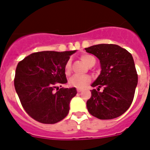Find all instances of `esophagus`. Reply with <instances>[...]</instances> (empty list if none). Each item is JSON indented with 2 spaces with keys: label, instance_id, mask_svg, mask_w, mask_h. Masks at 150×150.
I'll list each match as a JSON object with an SVG mask.
<instances>
[{
  "label": "esophagus",
  "instance_id": "obj_1",
  "mask_svg": "<svg viewBox=\"0 0 150 150\" xmlns=\"http://www.w3.org/2000/svg\"><path fill=\"white\" fill-rule=\"evenodd\" d=\"M82 88H77V89H76V91H78V92H80V91H82Z\"/></svg>",
  "mask_w": 150,
  "mask_h": 150
}]
</instances>
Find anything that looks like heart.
<instances>
[{
  "label": "heart",
  "mask_w": 150,
  "mask_h": 150,
  "mask_svg": "<svg viewBox=\"0 0 150 150\" xmlns=\"http://www.w3.org/2000/svg\"><path fill=\"white\" fill-rule=\"evenodd\" d=\"M81 59L88 66H90L93 63H95V59L93 56L90 55L85 54L81 56ZM64 71L65 74H69L71 72V62H68L66 63L65 67H64ZM91 79L88 76H79V75H74L69 80V84L71 85V86L76 87L78 88H84L87 84L90 82Z\"/></svg>",
  "instance_id": "1"
}]
</instances>
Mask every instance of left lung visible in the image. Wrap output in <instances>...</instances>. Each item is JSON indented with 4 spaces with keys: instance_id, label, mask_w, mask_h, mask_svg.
Returning <instances> with one entry per match:
<instances>
[{
    "instance_id": "obj_1",
    "label": "left lung",
    "mask_w": 150,
    "mask_h": 150,
    "mask_svg": "<svg viewBox=\"0 0 150 150\" xmlns=\"http://www.w3.org/2000/svg\"><path fill=\"white\" fill-rule=\"evenodd\" d=\"M99 59L100 74L91 86L86 102L91 115L100 120H112L122 115L133 101L137 74L132 54L115 44H98L85 48ZM103 87L104 90L98 92Z\"/></svg>"
}]
</instances>
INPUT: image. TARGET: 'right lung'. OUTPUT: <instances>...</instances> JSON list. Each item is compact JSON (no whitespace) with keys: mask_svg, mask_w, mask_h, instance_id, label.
Returning a JSON list of instances; mask_svg holds the SVG:
<instances>
[{"mask_svg":"<svg viewBox=\"0 0 150 150\" xmlns=\"http://www.w3.org/2000/svg\"><path fill=\"white\" fill-rule=\"evenodd\" d=\"M76 52H38L18 62L16 91L25 110L36 121L54 124L68 114L71 100L77 91L74 87L59 90V86L67 83L64 67Z\"/></svg>","mask_w":150,"mask_h":150,"instance_id":"add662e5","label":"right lung"}]
</instances>
